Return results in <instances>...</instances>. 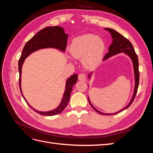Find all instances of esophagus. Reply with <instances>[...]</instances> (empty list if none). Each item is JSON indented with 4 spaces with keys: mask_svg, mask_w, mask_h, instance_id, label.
Returning <instances> with one entry per match:
<instances>
[{
    "mask_svg": "<svg viewBox=\"0 0 153 153\" xmlns=\"http://www.w3.org/2000/svg\"><path fill=\"white\" fill-rule=\"evenodd\" d=\"M78 79L81 81H86L87 80L86 75L85 73H80L79 75H78Z\"/></svg>",
    "mask_w": 153,
    "mask_h": 153,
    "instance_id": "obj_1",
    "label": "esophagus"
}]
</instances>
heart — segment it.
I'll return each mask as SVG.
<instances>
[{
	"label": "heart",
	"instance_id": "b5f03b06",
	"mask_svg": "<svg viewBox=\"0 0 153 153\" xmlns=\"http://www.w3.org/2000/svg\"><path fill=\"white\" fill-rule=\"evenodd\" d=\"M105 45L104 41L92 34H85L74 39L70 47L73 57L83 58L85 66L94 67L102 59Z\"/></svg>",
	"mask_w": 153,
	"mask_h": 153
}]
</instances>
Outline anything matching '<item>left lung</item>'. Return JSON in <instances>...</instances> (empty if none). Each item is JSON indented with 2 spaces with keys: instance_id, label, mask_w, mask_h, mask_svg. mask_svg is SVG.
Here are the masks:
<instances>
[{
  "instance_id": "1",
  "label": "left lung",
  "mask_w": 153,
  "mask_h": 153,
  "mask_svg": "<svg viewBox=\"0 0 153 153\" xmlns=\"http://www.w3.org/2000/svg\"><path fill=\"white\" fill-rule=\"evenodd\" d=\"M105 30H108L110 32L111 36H112V38H113V41L112 43L110 45V47L108 48V53H106L105 57L103 58V60L107 59L110 57L112 56V55H114L115 54L119 53L120 52H125L126 54H128L129 57H130L132 59V61L133 63V66H134V71H135V91H134V93L133 98L131 99V101L129 102L128 105H127L126 107L122 109L121 110L119 111V112L115 113V114H104L100 112L97 109H96L92 105V104L90 102V100L88 98V100H89V102L91 104V106L93 109L96 111V112H98L101 115H114V114H116L117 113H119L121 111L128 108L129 106H130L133 101H134V99H135L136 94L138 90V84H139V76H140V74H139V70H138V56L137 53H135V51L134 50V48L133 47L132 44L131 43L130 41H129L127 38H125L123 35H121L120 33H119L116 30H115L114 29H110V28H106ZM90 76V75H89Z\"/></svg>"
}]
</instances>
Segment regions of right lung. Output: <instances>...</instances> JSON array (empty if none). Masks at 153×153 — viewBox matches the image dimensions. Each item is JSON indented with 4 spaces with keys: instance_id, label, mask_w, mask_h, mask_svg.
<instances>
[{
    "instance_id": "1",
    "label": "right lung",
    "mask_w": 153,
    "mask_h": 153,
    "mask_svg": "<svg viewBox=\"0 0 153 153\" xmlns=\"http://www.w3.org/2000/svg\"><path fill=\"white\" fill-rule=\"evenodd\" d=\"M68 35L64 33V29L59 26L47 27L46 28L41 30L38 33L34 35L32 38L29 40L25 45L24 49L22 50L20 58L18 61V70H19V86L20 92L23 98L25 99L24 95L22 94L21 89V75H22V66L24 62L25 59L29 55L34 52V51L39 49L45 48H55L61 50L62 51H65L67 46V39ZM78 80V75L76 74L72 75L69 77L66 85V89L63 96L62 102L57 108L49 112H39L30 106V105L27 102L29 106L33 109L35 112L42 115H55L62 112L64 109L68 105L69 98H70V94L71 92L73 87L75 85Z\"/></svg>"
}]
</instances>
